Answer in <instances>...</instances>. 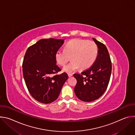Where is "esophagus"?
Segmentation results:
<instances>
[{
  "instance_id": "esophagus-1",
  "label": "esophagus",
  "mask_w": 135,
  "mask_h": 135,
  "mask_svg": "<svg viewBox=\"0 0 135 135\" xmlns=\"http://www.w3.org/2000/svg\"><path fill=\"white\" fill-rule=\"evenodd\" d=\"M68 75L69 78H70V77H71V76H73V74H68Z\"/></svg>"
}]
</instances>
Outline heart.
<instances>
[{"label": "heart", "instance_id": "obj_1", "mask_svg": "<svg viewBox=\"0 0 135 135\" xmlns=\"http://www.w3.org/2000/svg\"><path fill=\"white\" fill-rule=\"evenodd\" d=\"M98 53V47L92 41L75 39L70 41L65 46V50L59 49L55 53V59L59 65L65 66L70 59L72 61L65 66L63 70L71 73L80 67L82 69L90 67L95 62Z\"/></svg>", "mask_w": 135, "mask_h": 135}]
</instances>
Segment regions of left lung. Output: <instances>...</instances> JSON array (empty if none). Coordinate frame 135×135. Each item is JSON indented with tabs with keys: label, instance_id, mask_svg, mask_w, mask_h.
Wrapping results in <instances>:
<instances>
[{
	"label": "left lung",
	"instance_id": "left-lung-1",
	"mask_svg": "<svg viewBox=\"0 0 135 135\" xmlns=\"http://www.w3.org/2000/svg\"><path fill=\"white\" fill-rule=\"evenodd\" d=\"M97 45L98 54L93 64L81 74H74L77 80L74 88L76 97L91 102L98 99L106 90L112 72V62L106 46L93 38Z\"/></svg>",
	"mask_w": 135,
	"mask_h": 135
}]
</instances>
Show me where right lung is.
I'll list each match as a JSON object with an SVG mask.
<instances>
[{"mask_svg": "<svg viewBox=\"0 0 135 135\" xmlns=\"http://www.w3.org/2000/svg\"><path fill=\"white\" fill-rule=\"evenodd\" d=\"M64 40L42 39L29 46L24 56L22 71L26 86L32 97L43 104H50L59 97L68 79L66 73L57 74L55 53Z\"/></svg>", "mask_w": 135, "mask_h": 135, "instance_id": "1", "label": "right lung"}]
</instances>
